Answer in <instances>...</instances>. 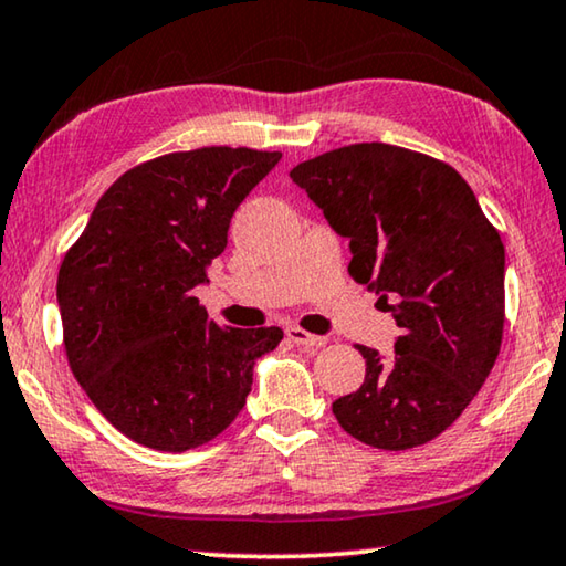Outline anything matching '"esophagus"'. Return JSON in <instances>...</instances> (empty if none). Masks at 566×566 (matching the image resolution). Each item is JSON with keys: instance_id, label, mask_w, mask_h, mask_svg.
I'll use <instances>...</instances> for the list:
<instances>
[{"instance_id": "obj_1", "label": "esophagus", "mask_w": 566, "mask_h": 566, "mask_svg": "<svg viewBox=\"0 0 566 566\" xmlns=\"http://www.w3.org/2000/svg\"><path fill=\"white\" fill-rule=\"evenodd\" d=\"M286 337H290L292 343H297L300 348H305V350H312V348H319V345H325V337L312 335L307 331H302V327H297V325L286 327Z\"/></svg>"}]
</instances>
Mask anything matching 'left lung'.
<instances>
[{
    "label": "left lung",
    "instance_id": "left-lung-1",
    "mask_svg": "<svg viewBox=\"0 0 566 566\" xmlns=\"http://www.w3.org/2000/svg\"><path fill=\"white\" fill-rule=\"evenodd\" d=\"M350 241L348 272L378 294L401 335L394 353L358 345L366 381L333 401L345 432L378 450L419 447L465 411L499 358L505 249L458 170L364 142L290 172Z\"/></svg>",
    "mask_w": 566,
    "mask_h": 566
}]
</instances>
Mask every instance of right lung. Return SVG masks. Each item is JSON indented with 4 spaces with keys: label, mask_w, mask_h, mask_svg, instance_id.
I'll return each instance as SVG.
<instances>
[{
    "label": "right lung",
    "mask_w": 566,
    "mask_h": 566,
    "mask_svg": "<svg viewBox=\"0 0 566 566\" xmlns=\"http://www.w3.org/2000/svg\"><path fill=\"white\" fill-rule=\"evenodd\" d=\"M282 151L202 147L149 159L96 202L57 272L65 356L94 407L129 440L185 452L247 403L280 327H221L192 290Z\"/></svg>",
    "instance_id": "right-lung-1"
}]
</instances>
